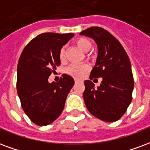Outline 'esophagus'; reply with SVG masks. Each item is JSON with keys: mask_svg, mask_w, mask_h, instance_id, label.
I'll list each match as a JSON object with an SVG mask.
<instances>
[{"mask_svg": "<svg viewBox=\"0 0 150 150\" xmlns=\"http://www.w3.org/2000/svg\"><path fill=\"white\" fill-rule=\"evenodd\" d=\"M75 83H79V82H81V80H79V79H75Z\"/></svg>", "mask_w": 150, "mask_h": 150, "instance_id": "esophagus-1", "label": "esophagus"}]
</instances>
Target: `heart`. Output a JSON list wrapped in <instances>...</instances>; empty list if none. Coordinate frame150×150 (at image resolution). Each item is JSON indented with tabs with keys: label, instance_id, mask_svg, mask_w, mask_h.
I'll return each instance as SVG.
<instances>
[{
	"label": "heart",
	"instance_id": "1",
	"mask_svg": "<svg viewBox=\"0 0 150 150\" xmlns=\"http://www.w3.org/2000/svg\"><path fill=\"white\" fill-rule=\"evenodd\" d=\"M75 44L80 48L82 51H83L85 52H88L91 48V42L86 38H81L77 39L75 40ZM59 57L61 60H63L65 57V47H62L59 50ZM87 58H90L91 55H86ZM90 70V67L88 64H71L66 68V73L68 75H71L73 77L77 79H80L83 77Z\"/></svg>",
	"mask_w": 150,
	"mask_h": 150
}]
</instances>
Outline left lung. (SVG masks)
<instances>
[{
	"label": "left lung",
	"mask_w": 150,
	"mask_h": 150,
	"mask_svg": "<svg viewBox=\"0 0 150 150\" xmlns=\"http://www.w3.org/2000/svg\"><path fill=\"white\" fill-rule=\"evenodd\" d=\"M79 35L94 39L98 50L90 79L103 78L97 88L90 80L84 82L86 108L100 120L116 122L122 117L132 101L134 83L128 55L120 42L103 28H89Z\"/></svg>",
	"instance_id": "1"
}]
</instances>
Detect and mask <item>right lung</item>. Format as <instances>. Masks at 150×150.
I'll return each mask as SVG.
<instances>
[{
	"instance_id": "obj_1",
	"label": "right lung",
	"mask_w": 150,
	"mask_h": 150,
	"mask_svg": "<svg viewBox=\"0 0 150 150\" xmlns=\"http://www.w3.org/2000/svg\"><path fill=\"white\" fill-rule=\"evenodd\" d=\"M73 36V33L40 34L25 46L19 59L17 94L23 110L37 126H47L58 118L75 84L66 74L58 83H48L52 72L60 65L59 50Z\"/></svg>"
}]
</instances>
